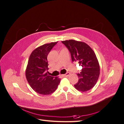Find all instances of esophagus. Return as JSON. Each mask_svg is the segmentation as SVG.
I'll return each instance as SVG.
<instances>
[{
  "mask_svg": "<svg viewBox=\"0 0 124 124\" xmlns=\"http://www.w3.org/2000/svg\"><path fill=\"white\" fill-rule=\"evenodd\" d=\"M69 74H70V73H69V72H67V73H66L65 74H63L62 76H63V77H68V76H69Z\"/></svg>",
  "mask_w": 124,
  "mask_h": 124,
  "instance_id": "1",
  "label": "esophagus"
}]
</instances>
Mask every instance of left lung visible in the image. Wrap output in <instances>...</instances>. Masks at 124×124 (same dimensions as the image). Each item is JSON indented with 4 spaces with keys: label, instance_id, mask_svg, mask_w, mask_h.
Listing matches in <instances>:
<instances>
[{
    "label": "left lung",
    "instance_id": "8db88e82",
    "mask_svg": "<svg viewBox=\"0 0 124 124\" xmlns=\"http://www.w3.org/2000/svg\"><path fill=\"white\" fill-rule=\"evenodd\" d=\"M68 48L72 62H78L82 69L77 75L78 82L74 87L82 92H87L93 87L100 74V66L96 55L88 44L74 40L62 41Z\"/></svg>",
    "mask_w": 124,
    "mask_h": 124
}]
</instances>
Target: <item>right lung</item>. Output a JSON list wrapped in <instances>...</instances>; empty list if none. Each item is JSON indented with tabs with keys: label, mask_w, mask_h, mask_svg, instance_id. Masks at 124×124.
<instances>
[{
	"label": "right lung",
	"mask_w": 124,
	"mask_h": 124,
	"mask_svg": "<svg viewBox=\"0 0 124 124\" xmlns=\"http://www.w3.org/2000/svg\"><path fill=\"white\" fill-rule=\"evenodd\" d=\"M58 42L44 44L33 50L28 59L26 69V78L33 90L41 95L54 93L61 82V78L47 74V57L52 48Z\"/></svg>",
	"instance_id": "obj_1"
}]
</instances>
